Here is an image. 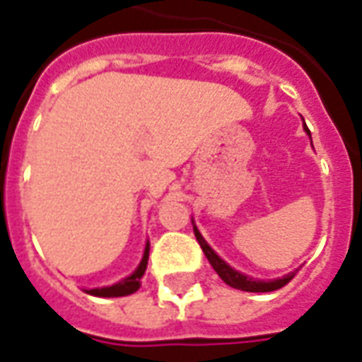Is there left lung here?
<instances>
[{"mask_svg": "<svg viewBox=\"0 0 362 362\" xmlns=\"http://www.w3.org/2000/svg\"><path fill=\"white\" fill-rule=\"evenodd\" d=\"M193 233H195V239L197 243L201 245L203 248V252H205L206 260L211 262V266L214 267V272L218 273V277L224 281L226 285L233 286V288H239V291H245V292H272V291H277L281 286H285L286 283H291L294 279V275L296 272L288 273L285 275L283 279H273V281H260V279H252V277H247V275H243V273L235 272L233 267H230L226 264L220 256L212 250L206 241L201 237V233L197 231V228H193Z\"/></svg>", "mask_w": 362, "mask_h": 362, "instance_id": "8db88e82", "label": "left lung"}]
</instances>
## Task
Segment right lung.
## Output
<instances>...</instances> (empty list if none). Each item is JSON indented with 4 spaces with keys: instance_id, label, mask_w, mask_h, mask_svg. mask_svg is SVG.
I'll return each instance as SVG.
<instances>
[{
    "instance_id": "right-lung-1",
    "label": "right lung",
    "mask_w": 362,
    "mask_h": 362,
    "mask_svg": "<svg viewBox=\"0 0 362 362\" xmlns=\"http://www.w3.org/2000/svg\"><path fill=\"white\" fill-rule=\"evenodd\" d=\"M148 256H150V247H146L144 258L140 262V266L136 267V272L132 273L131 277H127L117 285L104 286V288H93V291H87L93 296H102V298H117V296H129L132 292H136L140 288V277L144 275L146 266H148Z\"/></svg>"
}]
</instances>
